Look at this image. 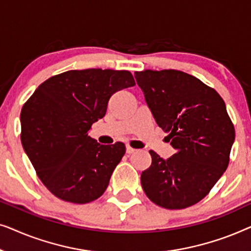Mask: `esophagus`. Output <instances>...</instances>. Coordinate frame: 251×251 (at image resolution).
Returning a JSON list of instances; mask_svg holds the SVG:
<instances>
[{
    "instance_id": "1",
    "label": "esophagus",
    "mask_w": 251,
    "mask_h": 251,
    "mask_svg": "<svg viewBox=\"0 0 251 251\" xmlns=\"http://www.w3.org/2000/svg\"><path fill=\"white\" fill-rule=\"evenodd\" d=\"M137 150H135V149H132V147H130V146H126V153L128 154H132V153H135Z\"/></svg>"
}]
</instances>
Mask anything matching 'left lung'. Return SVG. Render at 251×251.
Masks as SVG:
<instances>
[{
  "label": "left lung",
  "instance_id": "1",
  "mask_svg": "<svg viewBox=\"0 0 251 251\" xmlns=\"http://www.w3.org/2000/svg\"><path fill=\"white\" fill-rule=\"evenodd\" d=\"M137 84L176 153L164 160L150 151L152 164L140 177L154 203L184 209L201 201L225 173L234 126L218 92L176 70L135 72Z\"/></svg>",
  "mask_w": 251,
  "mask_h": 251
}]
</instances>
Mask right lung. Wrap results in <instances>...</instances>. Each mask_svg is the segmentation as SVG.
Segmentation results:
<instances>
[{"label":"right lung","instance_id":"right-lung-1","mask_svg":"<svg viewBox=\"0 0 251 251\" xmlns=\"http://www.w3.org/2000/svg\"><path fill=\"white\" fill-rule=\"evenodd\" d=\"M135 84L129 71H67L44 81L24 104L23 147L54 197L78 204L101 197L126 146L100 145L88 132L105 116L111 96Z\"/></svg>","mask_w":251,"mask_h":251}]
</instances>
